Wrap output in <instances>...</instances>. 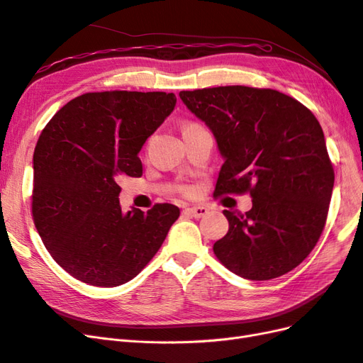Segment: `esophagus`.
<instances>
[{
  "mask_svg": "<svg viewBox=\"0 0 363 363\" xmlns=\"http://www.w3.org/2000/svg\"><path fill=\"white\" fill-rule=\"evenodd\" d=\"M184 213H188L192 218H203L208 213V208L206 206H194L184 208Z\"/></svg>",
  "mask_w": 363,
  "mask_h": 363,
  "instance_id": "obj_1",
  "label": "esophagus"
}]
</instances>
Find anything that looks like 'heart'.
I'll return each instance as SVG.
<instances>
[{
    "instance_id": "1",
    "label": "heart",
    "mask_w": 363,
    "mask_h": 363,
    "mask_svg": "<svg viewBox=\"0 0 363 363\" xmlns=\"http://www.w3.org/2000/svg\"><path fill=\"white\" fill-rule=\"evenodd\" d=\"M188 125H194V124H188ZM188 125H186V127H188Z\"/></svg>"
}]
</instances>
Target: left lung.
Segmentation results:
<instances>
[{
	"instance_id": "obj_1",
	"label": "left lung",
	"mask_w": 363,
	"mask_h": 363,
	"mask_svg": "<svg viewBox=\"0 0 363 363\" xmlns=\"http://www.w3.org/2000/svg\"><path fill=\"white\" fill-rule=\"evenodd\" d=\"M179 95L224 159L215 195L252 196L245 215L224 211L228 233L213 245L219 262L248 280L298 267L323 233L335 183L318 119L272 89L219 86Z\"/></svg>"
}]
</instances>
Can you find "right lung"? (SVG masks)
<instances>
[{"label":"right lung","mask_w":363,"mask_h":363,"mask_svg":"<svg viewBox=\"0 0 363 363\" xmlns=\"http://www.w3.org/2000/svg\"><path fill=\"white\" fill-rule=\"evenodd\" d=\"M175 103L164 92L83 94L42 130L33 156V219L52 259L77 280L113 288L135 279L180 216L168 203L124 213L116 182L140 177L139 151Z\"/></svg>","instance_id":"obj_1"}]
</instances>
